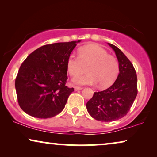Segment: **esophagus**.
I'll use <instances>...</instances> for the list:
<instances>
[{
  "instance_id": "obj_1",
  "label": "esophagus",
  "mask_w": 157,
  "mask_h": 157,
  "mask_svg": "<svg viewBox=\"0 0 157 157\" xmlns=\"http://www.w3.org/2000/svg\"><path fill=\"white\" fill-rule=\"evenodd\" d=\"M74 89H75V91H78V90L83 89V87H81V86H74Z\"/></svg>"
}]
</instances>
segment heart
<instances>
[{
	"label": "heart",
	"mask_w": 157,
	"mask_h": 157,
	"mask_svg": "<svg viewBox=\"0 0 157 157\" xmlns=\"http://www.w3.org/2000/svg\"><path fill=\"white\" fill-rule=\"evenodd\" d=\"M87 67L89 74L77 77ZM66 69L73 82L80 85H95L107 88L112 85L119 72L117 59L108 54L106 49L96 44H90L78 49V57L71 54L66 61Z\"/></svg>",
	"instance_id": "obj_1"
}]
</instances>
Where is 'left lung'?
Returning <instances> with one entry per match:
<instances>
[{
  "label": "left lung",
  "mask_w": 157,
  "mask_h": 157,
  "mask_svg": "<svg viewBox=\"0 0 157 157\" xmlns=\"http://www.w3.org/2000/svg\"><path fill=\"white\" fill-rule=\"evenodd\" d=\"M109 45L115 51L119 74L112 86L102 91L94 92L86 104L91 117L104 122L116 121L127 114L138 93L137 76L132 62L119 48Z\"/></svg>",
  "instance_id": "1"
}]
</instances>
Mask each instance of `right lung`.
Returning <instances> with one entry per match:
<instances>
[{
    "label": "right lung",
    "instance_id": "obj_1",
    "mask_svg": "<svg viewBox=\"0 0 157 157\" xmlns=\"http://www.w3.org/2000/svg\"><path fill=\"white\" fill-rule=\"evenodd\" d=\"M80 41L47 44L28 56L15 81L18 104L24 112L47 119L63 111L74 91L66 86V61Z\"/></svg>",
    "mask_w": 157,
    "mask_h": 157
}]
</instances>
